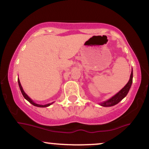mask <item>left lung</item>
Listing matches in <instances>:
<instances>
[{"instance_id": "left-lung-1", "label": "left lung", "mask_w": 149, "mask_h": 149, "mask_svg": "<svg viewBox=\"0 0 149 149\" xmlns=\"http://www.w3.org/2000/svg\"><path fill=\"white\" fill-rule=\"evenodd\" d=\"M132 79H133V72L132 70L130 79L129 81H128V83L125 85V86L121 90H120L117 94L114 95L113 97H112L111 99H109V100L101 103L100 105L102 106V107H112V106H114L119 103L120 101L122 100V99H123L127 95L128 91H129L130 87H131Z\"/></svg>"}]
</instances>
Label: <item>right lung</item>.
Wrapping results in <instances>:
<instances>
[{
  "mask_svg": "<svg viewBox=\"0 0 149 149\" xmlns=\"http://www.w3.org/2000/svg\"><path fill=\"white\" fill-rule=\"evenodd\" d=\"M17 81H18V84H19V89H20V90H21V92H22V95H23V96L24 97V98H25L26 100H28V102H30V104H32V105L35 106V107H49V106L51 105V104H52L53 103V102H52V103H50V104H45V105H40V104H37L34 103V102L32 101V100L30 99V97L28 96L27 94H26V93L24 92V91L23 89H22V85H21V83H20V81H19V79H18Z\"/></svg>",
  "mask_w": 149,
  "mask_h": 149,
  "instance_id": "right-lung-1",
  "label": "right lung"
}]
</instances>
